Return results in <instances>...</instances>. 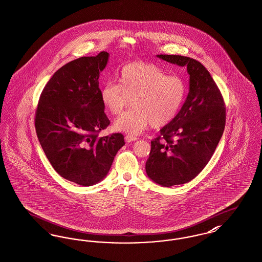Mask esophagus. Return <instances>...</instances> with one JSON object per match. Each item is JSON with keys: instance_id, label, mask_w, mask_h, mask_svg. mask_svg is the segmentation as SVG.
I'll use <instances>...</instances> for the list:
<instances>
[{"instance_id": "34e87169", "label": "esophagus", "mask_w": 262, "mask_h": 262, "mask_svg": "<svg viewBox=\"0 0 262 262\" xmlns=\"http://www.w3.org/2000/svg\"><path fill=\"white\" fill-rule=\"evenodd\" d=\"M125 141L126 142H132V141H136V140H138V138L137 137H134V136H126L125 138Z\"/></svg>"}]
</instances>
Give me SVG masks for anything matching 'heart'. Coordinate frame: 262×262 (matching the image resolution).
<instances>
[{"instance_id":"b5f03b06","label":"heart","mask_w":262,"mask_h":262,"mask_svg":"<svg viewBox=\"0 0 262 262\" xmlns=\"http://www.w3.org/2000/svg\"><path fill=\"white\" fill-rule=\"evenodd\" d=\"M120 84L108 81L100 89L103 106L112 115H119L133 100L134 108L114 123L118 132L137 136L150 123L161 127L171 123L184 104L187 86L184 80L154 63L133 62L122 67Z\"/></svg>"}]
</instances>
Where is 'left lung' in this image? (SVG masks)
<instances>
[{"label": "left lung", "mask_w": 262, "mask_h": 262, "mask_svg": "<svg viewBox=\"0 0 262 262\" xmlns=\"http://www.w3.org/2000/svg\"><path fill=\"white\" fill-rule=\"evenodd\" d=\"M158 58L187 67L189 93L177 117L151 141L147 176L163 187L194 179L214 154L226 124L225 103L214 79L200 62L181 55Z\"/></svg>", "instance_id": "left-lung-1"}]
</instances>
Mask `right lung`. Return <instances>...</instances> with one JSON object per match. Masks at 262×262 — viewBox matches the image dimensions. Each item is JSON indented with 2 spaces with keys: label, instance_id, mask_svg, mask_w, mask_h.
I'll list each match as a JSON object with an SVG mask.
<instances>
[{
  "label": "right lung",
  "instance_id": "obj_1",
  "mask_svg": "<svg viewBox=\"0 0 262 262\" xmlns=\"http://www.w3.org/2000/svg\"><path fill=\"white\" fill-rule=\"evenodd\" d=\"M108 52L80 57L58 69L40 95L35 130L54 170L81 186L102 181L124 145L122 134L99 138L108 124L100 99L99 77Z\"/></svg>",
  "mask_w": 262,
  "mask_h": 262
}]
</instances>
